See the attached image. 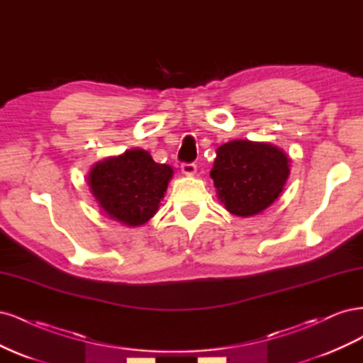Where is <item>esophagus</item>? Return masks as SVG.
Returning <instances> with one entry per match:
<instances>
[{
	"instance_id": "esophagus-1",
	"label": "esophagus",
	"mask_w": 363,
	"mask_h": 363,
	"mask_svg": "<svg viewBox=\"0 0 363 363\" xmlns=\"http://www.w3.org/2000/svg\"><path fill=\"white\" fill-rule=\"evenodd\" d=\"M182 172L184 175H194L196 172V164L195 163H183L182 164Z\"/></svg>"
}]
</instances>
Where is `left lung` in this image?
<instances>
[{
	"instance_id": "obj_1",
	"label": "left lung",
	"mask_w": 363,
	"mask_h": 363,
	"mask_svg": "<svg viewBox=\"0 0 363 363\" xmlns=\"http://www.w3.org/2000/svg\"><path fill=\"white\" fill-rule=\"evenodd\" d=\"M291 159L268 142L235 139L216 150L211 171L218 200L236 216H255L279 199Z\"/></svg>"
}]
</instances>
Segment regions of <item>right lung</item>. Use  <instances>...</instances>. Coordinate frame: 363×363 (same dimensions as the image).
I'll list each match as a JSON object with an SVG mask.
<instances>
[{"mask_svg":"<svg viewBox=\"0 0 363 363\" xmlns=\"http://www.w3.org/2000/svg\"><path fill=\"white\" fill-rule=\"evenodd\" d=\"M172 175L169 164L156 163L148 151L133 148L96 162L87 186L108 218L139 227L157 213Z\"/></svg>","mask_w":363,"mask_h":363,"instance_id":"right-lung-1","label":"right lung"}]
</instances>
